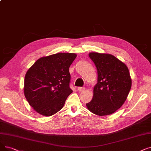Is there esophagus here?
<instances>
[{
    "label": "esophagus",
    "mask_w": 151,
    "mask_h": 151,
    "mask_svg": "<svg viewBox=\"0 0 151 151\" xmlns=\"http://www.w3.org/2000/svg\"><path fill=\"white\" fill-rule=\"evenodd\" d=\"M84 89H85V88L84 87H78V90L79 91H84Z\"/></svg>",
    "instance_id": "34e87169"
}]
</instances>
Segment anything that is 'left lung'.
<instances>
[{
  "instance_id": "obj_1",
  "label": "left lung",
  "mask_w": 151,
  "mask_h": 151,
  "mask_svg": "<svg viewBox=\"0 0 151 151\" xmlns=\"http://www.w3.org/2000/svg\"><path fill=\"white\" fill-rule=\"evenodd\" d=\"M89 57L97 68V83L93 99L86 107L97 115L112 114L125 102L132 87L128 68L111 54L91 52Z\"/></svg>"
}]
</instances>
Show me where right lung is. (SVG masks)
Returning a JSON list of instances; mask_svg holds the SVG:
<instances>
[{
  "mask_svg": "<svg viewBox=\"0 0 151 151\" xmlns=\"http://www.w3.org/2000/svg\"><path fill=\"white\" fill-rule=\"evenodd\" d=\"M76 57L74 53H57L41 57L27 71L24 96L39 114L51 116L63 107L73 92L70 88L69 68Z\"/></svg>",
  "mask_w": 151,
  "mask_h": 151,
  "instance_id": "1",
  "label": "right lung"
}]
</instances>
